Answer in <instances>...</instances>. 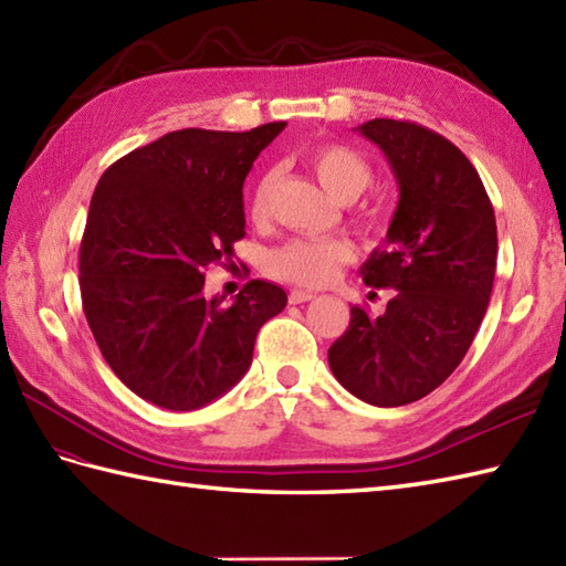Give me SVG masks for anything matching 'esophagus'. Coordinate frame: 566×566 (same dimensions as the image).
I'll return each instance as SVG.
<instances>
[{"label": "esophagus", "instance_id": "34e87169", "mask_svg": "<svg viewBox=\"0 0 566 566\" xmlns=\"http://www.w3.org/2000/svg\"><path fill=\"white\" fill-rule=\"evenodd\" d=\"M316 294L314 292H308V290H292L290 292V304H306V302H311V298H314Z\"/></svg>", "mask_w": 566, "mask_h": 566}]
</instances>
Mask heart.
<instances>
[{
    "label": "heart",
    "instance_id": "b5f03b06",
    "mask_svg": "<svg viewBox=\"0 0 566 566\" xmlns=\"http://www.w3.org/2000/svg\"><path fill=\"white\" fill-rule=\"evenodd\" d=\"M308 167L323 189L338 201L355 199L369 185V165L350 148L326 143L308 153ZM276 189V172L258 175L248 195V213L252 221H268ZM355 245L345 238H294L274 248L268 255V270L284 282L318 286L328 284L343 264L353 262Z\"/></svg>",
    "mask_w": 566,
    "mask_h": 566
}]
</instances>
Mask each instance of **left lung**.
<instances>
[{
    "mask_svg": "<svg viewBox=\"0 0 566 566\" xmlns=\"http://www.w3.org/2000/svg\"><path fill=\"white\" fill-rule=\"evenodd\" d=\"M399 185L387 250L363 264L367 286L394 290L379 316L350 308L331 345L333 377L365 403L423 399L462 363L496 274V216L467 155L430 128L394 118L357 126Z\"/></svg>",
    "mask_w": 566,
    "mask_h": 566,
    "instance_id": "left-lung-1",
    "label": "left lung"
}]
</instances>
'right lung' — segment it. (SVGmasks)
I'll return each instance as SVG.
<instances>
[{
	"label": "right lung",
	"mask_w": 566,
	"mask_h": 566,
	"mask_svg": "<svg viewBox=\"0 0 566 566\" xmlns=\"http://www.w3.org/2000/svg\"><path fill=\"white\" fill-rule=\"evenodd\" d=\"M284 122L245 134L185 128L116 160L92 195L80 245L82 308L126 387L195 411L243 379L258 331L286 306L252 280L233 304L203 296V270L245 235L243 182Z\"/></svg>",
	"instance_id": "add662e5"
}]
</instances>
